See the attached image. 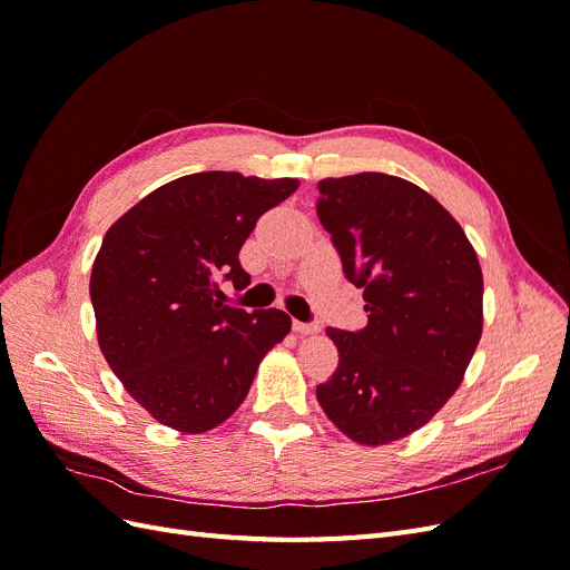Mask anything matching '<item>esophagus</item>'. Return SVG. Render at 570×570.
I'll return each mask as SVG.
<instances>
[{
  "label": "esophagus",
  "mask_w": 570,
  "mask_h": 570,
  "mask_svg": "<svg viewBox=\"0 0 570 570\" xmlns=\"http://www.w3.org/2000/svg\"><path fill=\"white\" fill-rule=\"evenodd\" d=\"M292 327H295V333H299V335H314L321 331L318 323H302V321H295L292 323Z\"/></svg>",
  "instance_id": "esophagus-1"
}]
</instances>
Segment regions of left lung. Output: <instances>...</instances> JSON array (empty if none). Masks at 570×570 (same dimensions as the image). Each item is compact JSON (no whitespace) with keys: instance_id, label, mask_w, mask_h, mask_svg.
Returning <instances> with one entry per match:
<instances>
[{"instance_id":"obj_1","label":"left lung","mask_w":570,"mask_h":570,"mask_svg":"<svg viewBox=\"0 0 570 570\" xmlns=\"http://www.w3.org/2000/svg\"><path fill=\"white\" fill-rule=\"evenodd\" d=\"M316 214L368 323L327 327L340 364L318 404L358 444L425 425L456 392L482 333V271L459 223L425 189L385 174L318 183Z\"/></svg>"}]
</instances>
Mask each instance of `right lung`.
<instances>
[{"mask_svg":"<svg viewBox=\"0 0 570 570\" xmlns=\"http://www.w3.org/2000/svg\"><path fill=\"white\" fill-rule=\"evenodd\" d=\"M299 187L235 170L170 180L101 239L90 278L99 350L132 400L180 433H206L245 402L258 364L292 321L223 304L249 285L239 249L256 220Z\"/></svg>","mask_w":570,"mask_h":570,"instance_id":"obj_1","label":"right lung"}]
</instances>
